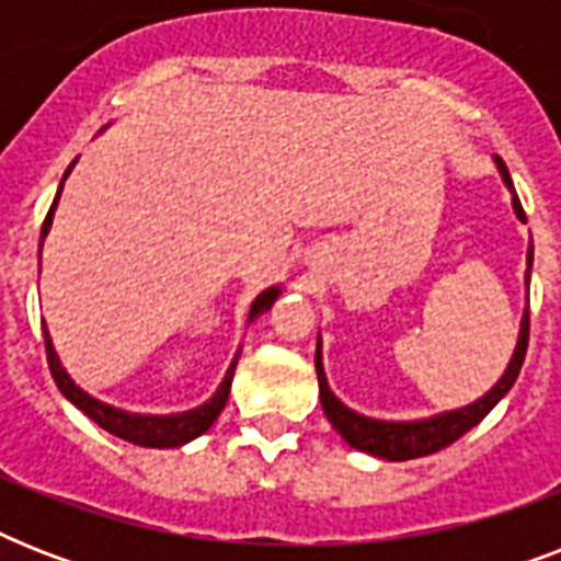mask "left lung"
Segmentation results:
<instances>
[{
    "label": "left lung",
    "mask_w": 561,
    "mask_h": 561,
    "mask_svg": "<svg viewBox=\"0 0 561 561\" xmlns=\"http://www.w3.org/2000/svg\"><path fill=\"white\" fill-rule=\"evenodd\" d=\"M495 165L497 171H501V178H504L506 188L513 192L515 215H518V220H527L504 160L495 157ZM530 267H533V244L530 250H527V285H530ZM527 341H530V308L524 311L522 332H518V343H515L513 360H510L506 373L501 375V381H497L495 387L483 396V399L471 401V404H466V408L448 410V413H439V416H431V419H416V422H383V419L360 416V413L346 408V404H343L332 390H329V381H325V373H323V355H320V341H317L314 367H317V381H320V404H323V413L329 416L334 431H337V434L352 445V448H358V451H367L373 454V457H381V460H392V462L427 457V454L439 451V448H448V445H451L454 439H460L466 431L480 425L489 410L495 408L497 401L513 390L515 378H518V373H522L524 355H527Z\"/></svg>",
    "instance_id": "obj_1"
}]
</instances>
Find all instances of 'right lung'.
<instances>
[{"instance_id": "right-lung-1", "label": "right lung", "mask_w": 561, "mask_h": 561, "mask_svg": "<svg viewBox=\"0 0 561 561\" xmlns=\"http://www.w3.org/2000/svg\"><path fill=\"white\" fill-rule=\"evenodd\" d=\"M72 165H69V171H72ZM69 171L64 174V180L69 178ZM60 188H64V183H60ZM57 197H60V192H57ZM57 197L55 203H51V209H48L46 220H43V236L39 238H46L48 227H51V215H55ZM39 247H43V241H39ZM276 297H279V285H276V288L262 290V294L253 299L250 317H247V320L253 323L255 317H262L264 311L276 302ZM43 337H46L48 369H51V378H55L57 390L64 392L66 399L72 401L75 408L81 410V413H87L95 425L104 427L107 434L118 436V439H127V443H134V445H142V448H178V445L192 443L194 436L206 434V431L211 427V422L220 416L224 404H227L229 387H232V373H236L238 355H241V350H238L236 360L229 364L227 375H224V381H220V387L215 390V396H211L206 404L186 410V413H171V416H142V413H127V410L110 408V404H104V401L92 399L90 392H83L81 387L66 375V369L60 367V358H57V352L55 346H51V337H48L46 329H43Z\"/></svg>"}]
</instances>
